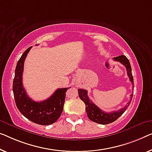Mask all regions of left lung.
<instances>
[{
  "instance_id": "obj_1",
  "label": "left lung",
  "mask_w": 152,
  "mask_h": 152,
  "mask_svg": "<svg viewBox=\"0 0 152 152\" xmlns=\"http://www.w3.org/2000/svg\"><path fill=\"white\" fill-rule=\"evenodd\" d=\"M113 60L120 62L126 67L129 79H130L131 83H132V85H134V80H133V76L132 74V68H131L130 63L128 58L124 55H121L117 56V57H114ZM78 91L79 98L85 103V110L89 119L91 120L92 121H94L99 124H103V125L112 123V122L115 121V120L118 119L128 108V106L130 105L131 101H132L133 96V95H131L130 101L127 103V104L124 108L117 110V111L105 113L102 111L100 108H99L94 103H93V102L91 101V99H89V97L87 96V90L83 89H78Z\"/></svg>"
}]
</instances>
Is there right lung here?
Wrapping results in <instances>:
<instances>
[{"instance_id": "right-lung-1", "label": "right lung", "mask_w": 152, "mask_h": 152, "mask_svg": "<svg viewBox=\"0 0 152 152\" xmlns=\"http://www.w3.org/2000/svg\"><path fill=\"white\" fill-rule=\"evenodd\" d=\"M31 48L24 52L18 61L13 82V96L17 108L24 117L35 124L47 126L54 123L60 117L65 103V92L69 87L58 89L49 98L42 102H35L27 96L22 85V74L24 60Z\"/></svg>"}]
</instances>
